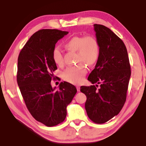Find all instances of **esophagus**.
Here are the masks:
<instances>
[{"label": "esophagus", "mask_w": 146, "mask_h": 146, "mask_svg": "<svg viewBox=\"0 0 146 146\" xmlns=\"http://www.w3.org/2000/svg\"><path fill=\"white\" fill-rule=\"evenodd\" d=\"M76 90H77L78 91H80V86H76Z\"/></svg>", "instance_id": "obj_1"}]
</instances>
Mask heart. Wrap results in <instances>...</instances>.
Masks as SVG:
<instances>
[{
	"mask_svg": "<svg viewBox=\"0 0 146 146\" xmlns=\"http://www.w3.org/2000/svg\"><path fill=\"white\" fill-rule=\"evenodd\" d=\"M68 51H76V62H84L89 66L97 61L100 54V47L97 39L93 36H74L64 44ZM52 58L55 64L62 66L64 64L62 54L58 48L53 49ZM87 73V69L83 64L70 66L64 70L62 75L64 80L71 84H78L82 82Z\"/></svg>",
	"mask_w": 146,
	"mask_h": 146,
	"instance_id": "obj_1",
	"label": "heart"
}]
</instances>
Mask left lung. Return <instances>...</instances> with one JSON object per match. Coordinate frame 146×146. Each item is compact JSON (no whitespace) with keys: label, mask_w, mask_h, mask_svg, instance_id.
<instances>
[{"label":"left lung","mask_w":146,"mask_h":146,"mask_svg":"<svg viewBox=\"0 0 146 146\" xmlns=\"http://www.w3.org/2000/svg\"><path fill=\"white\" fill-rule=\"evenodd\" d=\"M100 54L88 80L95 85L81 86L87 97L85 108L88 117L104 123L117 115L126 100L131 67L126 47L113 32L100 24H94ZM100 88L96 89L98 84Z\"/></svg>","instance_id":"left-lung-1"}]
</instances>
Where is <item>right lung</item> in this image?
<instances>
[{
    "mask_svg": "<svg viewBox=\"0 0 146 146\" xmlns=\"http://www.w3.org/2000/svg\"><path fill=\"white\" fill-rule=\"evenodd\" d=\"M68 34L58 29H41L29 38L20 52L17 80L29 113L46 126L65 120L67 106L77 92L75 86L62 82L52 88L53 72L57 67L52 53L58 40Z\"/></svg>",
    "mask_w": 146,
    "mask_h": 146,
    "instance_id": "1",
    "label": "right lung"
}]
</instances>
